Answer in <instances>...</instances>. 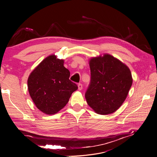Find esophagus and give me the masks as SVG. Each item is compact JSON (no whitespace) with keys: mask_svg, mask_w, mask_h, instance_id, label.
Returning <instances> with one entry per match:
<instances>
[{"mask_svg":"<svg viewBox=\"0 0 157 157\" xmlns=\"http://www.w3.org/2000/svg\"><path fill=\"white\" fill-rule=\"evenodd\" d=\"M82 88V84H78V90H81Z\"/></svg>","mask_w":157,"mask_h":157,"instance_id":"obj_1","label":"esophagus"}]
</instances>
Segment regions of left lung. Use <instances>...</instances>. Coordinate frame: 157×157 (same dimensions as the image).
Wrapping results in <instances>:
<instances>
[{"mask_svg":"<svg viewBox=\"0 0 157 157\" xmlns=\"http://www.w3.org/2000/svg\"><path fill=\"white\" fill-rule=\"evenodd\" d=\"M91 81L85 94L87 103L99 115L115 112L124 103L133 79L128 66L105 54L89 61Z\"/></svg>","mask_w":157,"mask_h":157,"instance_id":"1","label":"left lung"}]
</instances>
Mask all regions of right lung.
<instances>
[{
	"label": "right lung",
	"mask_w": 157,
	"mask_h": 157,
	"mask_svg": "<svg viewBox=\"0 0 157 157\" xmlns=\"http://www.w3.org/2000/svg\"><path fill=\"white\" fill-rule=\"evenodd\" d=\"M63 64V59L50 55L36 66L28 78V90L33 101L46 115L59 112L78 89L77 84L69 79L70 72Z\"/></svg>",
	"instance_id": "obj_1"
}]
</instances>
